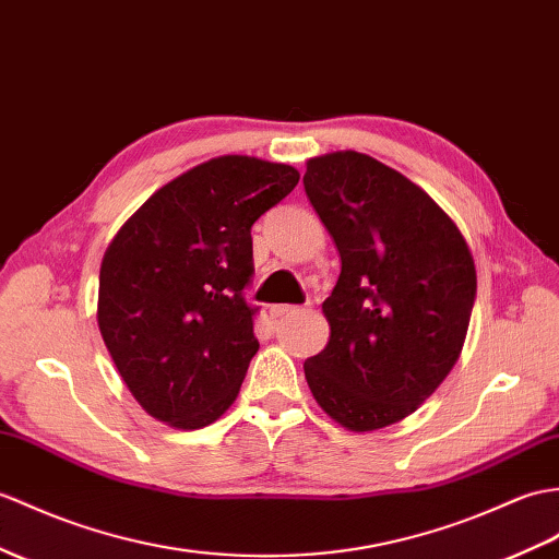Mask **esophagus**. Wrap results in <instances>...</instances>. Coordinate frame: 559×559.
I'll use <instances>...</instances> for the list:
<instances>
[{"instance_id":"esophagus-1","label":"esophagus","mask_w":559,"mask_h":559,"mask_svg":"<svg viewBox=\"0 0 559 559\" xmlns=\"http://www.w3.org/2000/svg\"><path fill=\"white\" fill-rule=\"evenodd\" d=\"M300 311H302V307H295V305H274V307H271V317L283 319V317L300 314Z\"/></svg>"}]
</instances>
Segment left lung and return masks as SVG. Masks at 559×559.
I'll return each instance as SVG.
<instances>
[{
    "label": "left lung",
    "instance_id": "obj_1",
    "mask_svg": "<svg viewBox=\"0 0 559 559\" xmlns=\"http://www.w3.org/2000/svg\"><path fill=\"white\" fill-rule=\"evenodd\" d=\"M305 192L341 254L321 305L329 343L305 361V379L333 421L379 431L409 417L460 359L474 257L431 194L369 154L311 157Z\"/></svg>",
    "mask_w": 559,
    "mask_h": 559
}]
</instances>
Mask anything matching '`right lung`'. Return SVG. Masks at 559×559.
I'll use <instances>...</instances> for the list:
<instances>
[{
	"instance_id": "add662e5",
	"label": "right lung",
	"mask_w": 559,
	"mask_h": 559,
	"mask_svg": "<svg viewBox=\"0 0 559 559\" xmlns=\"http://www.w3.org/2000/svg\"><path fill=\"white\" fill-rule=\"evenodd\" d=\"M297 180L288 164L214 157L162 186L107 245L97 326L150 417L194 431L236 402L259 349L242 297L250 228Z\"/></svg>"
}]
</instances>
